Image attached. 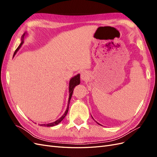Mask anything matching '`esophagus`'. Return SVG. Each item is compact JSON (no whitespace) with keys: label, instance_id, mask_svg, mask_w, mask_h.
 <instances>
[{"label":"esophagus","instance_id":"obj_1","mask_svg":"<svg viewBox=\"0 0 157 157\" xmlns=\"http://www.w3.org/2000/svg\"><path fill=\"white\" fill-rule=\"evenodd\" d=\"M80 77H81V79L84 80V81H86L90 78V74L88 71H84V72L81 73Z\"/></svg>","mask_w":157,"mask_h":157}]
</instances>
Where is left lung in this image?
Returning <instances> with one entry per match:
<instances>
[{
    "mask_svg": "<svg viewBox=\"0 0 157 157\" xmlns=\"http://www.w3.org/2000/svg\"><path fill=\"white\" fill-rule=\"evenodd\" d=\"M92 118H93V117H92ZM97 123H98V124H99V123H98V122H97ZM99 125H100V124H99Z\"/></svg>",
    "mask_w": 157,
    "mask_h": 157,
    "instance_id": "obj_1",
    "label": "left lung"
}]
</instances>
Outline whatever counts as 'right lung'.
Returning a JSON list of instances; mask_svg holds the SVG:
<instances>
[{"mask_svg":"<svg viewBox=\"0 0 157 157\" xmlns=\"http://www.w3.org/2000/svg\"><path fill=\"white\" fill-rule=\"evenodd\" d=\"M27 34V33H25L24 34H23L21 36V43L19 45V46L17 47V48L15 52H14L13 54V56L16 55V54L17 53V52L20 50V48H21V46H22V44H23V42H24V38L25 36V35ZM80 82V74H78L75 77H73V78H71L70 81H69V100H68V105H67V108L66 109V111L65 112V113L62 115V117H61L59 119L57 120L56 121L54 122H51V123H48V124H40V126H47V127H50V126H56L57 124H58L60 122H61L63 121V118H65V117L67 115L68 111H69V102L70 100L71 99V97H72V95H73V90L74 88L76 86H77L78 85Z\"/></svg>","mask_w":157,"mask_h":157,"instance_id":"obj_1","label":"right lung"}]
</instances>
